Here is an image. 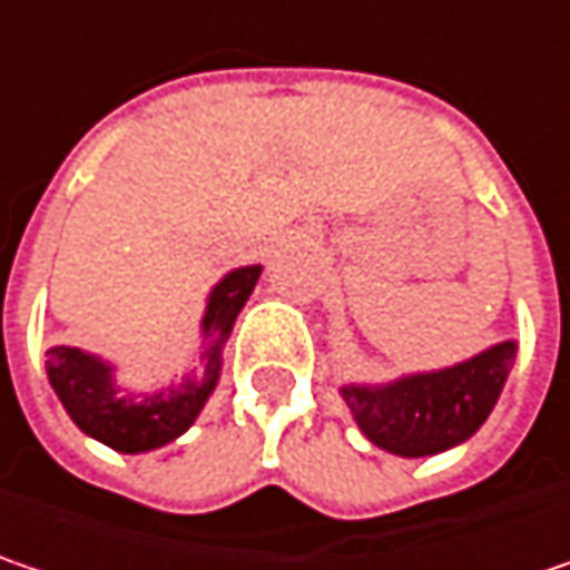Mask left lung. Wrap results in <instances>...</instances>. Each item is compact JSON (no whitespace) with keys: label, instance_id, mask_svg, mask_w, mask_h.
<instances>
[{"label":"left lung","instance_id":"left-lung-1","mask_svg":"<svg viewBox=\"0 0 570 570\" xmlns=\"http://www.w3.org/2000/svg\"><path fill=\"white\" fill-rule=\"evenodd\" d=\"M515 344H497L451 370L405 376L383 389L344 386L360 431L383 451L425 458L468 441L500 399Z\"/></svg>","mask_w":570,"mask_h":570}]
</instances>
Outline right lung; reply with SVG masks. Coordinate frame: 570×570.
Returning <instances> with one entry per match:
<instances>
[{
    "label": "right lung",
    "mask_w": 570,
    "mask_h": 570,
    "mask_svg": "<svg viewBox=\"0 0 570 570\" xmlns=\"http://www.w3.org/2000/svg\"><path fill=\"white\" fill-rule=\"evenodd\" d=\"M259 265H246L229 272L224 282L210 292L207 314H204V341L207 350L200 356V370L194 380L181 386L129 399L112 386L109 366L97 356H87L73 346H51L48 350V380L63 402L67 415L80 431L94 434L97 441L122 451L139 454L175 441L194 419L200 415L207 395L217 386L220 373V350L233 331L236 314L243 311L246 298L259 282Z\"/></svg>",
    "instance_id": "add662e5"
}]
</instances>
